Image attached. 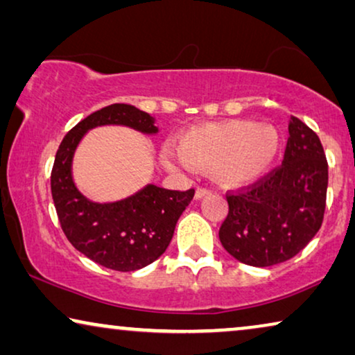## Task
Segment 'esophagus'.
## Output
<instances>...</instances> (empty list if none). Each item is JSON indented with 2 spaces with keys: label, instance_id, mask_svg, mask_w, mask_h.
Here are the masks:
<instances>
[{
  "label": "esophagus",
  "instance_id": "esophagus-1",
  "mask_svg": "<svg viewBox=\"0 0 355 355\" xmlns=\"http://www.w3.org/2000/svg\"><path fill=\"white\" fill-rule=\"evenodd\" d=\"M210 193H211V191H208V189H205V187H198L197 191H196V198H198V200H200V198L210 196Z\"/></svg>",
  "mask_w": 355,
  "mask_h": 355
}]
</instances>
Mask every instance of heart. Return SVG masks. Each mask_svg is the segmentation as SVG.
<instances>
[{
  "label": "heart",
  "mask_w": 355,
  "mask_h": 355,
  "mask_svg": "<svg viewBox=\"0 0 355 355\" xmlns=\"http://www.w3.org/2000/svg\"><path fill=\"white\" fill-rule=\"evenodd\" d=\"M281 147L273 125L250 119H231L191 128L178 140V152L166 148L163 162L176 173L213 169L226 186H244L268 171Z\"/></svg>",
  "instance_id": "heart-1"
}]
</instances>
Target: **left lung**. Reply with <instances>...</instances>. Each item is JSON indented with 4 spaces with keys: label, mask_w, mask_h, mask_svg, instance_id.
<instances>
[{
    "label": "left lung",
    "mask_w": 355,
    "mask_h": 355,
    "mask_svg": "<svg viewBox=\"0 0 355 355\" xmlns=\"http://www.w3.org/2000/svg\"><path fill=\"white\" fill-rule=\"evenodd\" d=\"M327 189L323 145L293 116L283 164L226 196L230 211L220 227L223 247L242 263L261 268L293 259L322 227Z\"/></svg>",
    "instance_id": "obj_1"
}]
</instances>
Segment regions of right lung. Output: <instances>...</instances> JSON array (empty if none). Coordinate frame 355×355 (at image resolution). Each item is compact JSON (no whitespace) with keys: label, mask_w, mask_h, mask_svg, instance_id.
Listing matches in <instances>:
<instances>
[{"label":"right lung","mask_w":355,"mask_h":355,"mask_svg":"<svg viewBox=\"0 0 355 355\" xmlns=\"http://www.w3.org/2000/svg\"><path fill=\"white\" fill-rule=\"evenodd\" d=\"M128 125L144 134H157L155 118L132 105L105 106L62 139L51 171V196L67 241L95 263L116 271L144 268L164 254L179 216L196 191H168L148 184L124 200L92 202L72 179V158L87 130L98 125Z\"/></svg>","instance_id":"1"}]
</instances>
